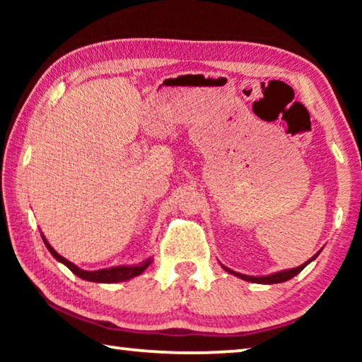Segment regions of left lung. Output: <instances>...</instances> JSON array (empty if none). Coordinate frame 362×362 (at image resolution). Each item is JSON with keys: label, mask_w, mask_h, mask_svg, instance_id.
Listing matches in <instances>:
<instances>
[{"label": "left lung", "mask_w": 362, "mask_h": 362, "mask_svg": "<svg viewBox=\"0 0 362 362\" xmlns=\"http://www.w3.org/2000/svg\"><path fill=\"white\" fill-rule=\"evenodd\" d=\"M320 252H321V250H320ZM320 252L315 254L308 262H305L303 265H300V267H297V268H291V269H283V272H276V273H273V274H268V276H249V274H241V273L233 272V269L226 268V267H223V265H222V268L225 269V272L235 274V276H238V278H241V279H244V281H249V283H257V284H276V283H284V281H289L291 278L297 276V274H298L300 272H302V269H303L306 265H308L310 262H313V260L316 259V257L320 255Z\"/></svg>", "instance_id": "left-lung-1"}]
</instances>
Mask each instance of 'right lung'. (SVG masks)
Returning <instances> with one entry per match:
<instances>
[{
	"label": "right lung",
	"mask_w": 362,
	"mask_h": 362,
	"mask_svg": "<svg viewBox=\"0 0 362 362\" xmlns=\"http://www.w3.org/2000/svg\"><path fill=\"white\" fill-rule=\"evenodd\" d=\"M42 241H45L46 247L49 252L54 255V259L62 262L66 268H70L73 273L79 276L81 279L86 281H93V283H121V281H127L131 278H136L139 274H142L146 268L151 265V259H146L144 262H140L139 265H119V267H112V268H102V269H95V272H86V269H81L79 267H76L75 263H71L62 257L60 254H57L51 244L47 243V240L45 238V235H41Z\"/></svg>",
	"instance_id": "1"
}]
</instances>
